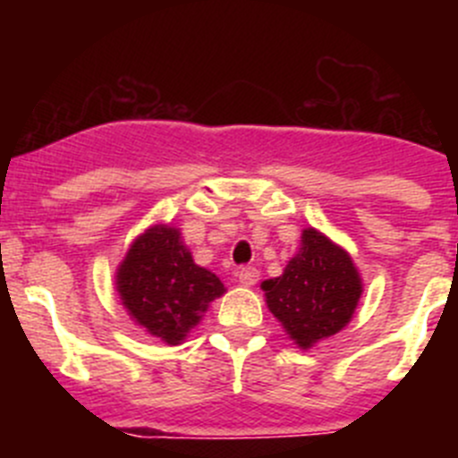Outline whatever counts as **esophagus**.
<instances>
[{
  "mask_svg": "<svg viewBox=\"0 0 458 458\" xmlns=\"http://www.w3.org/2000/svg\"><path fill=\"white\" fill-rule=\"evenodd\" d=\"M258 276H260V271H258L256 267H240L238 283L242 284V287H253V284L258 283Z\"/></svg>",
  "mask_w": 458,
  "mask_h": 458,
  "instance_id": "34e87169",
  "label": "esophagus"
}]
</instances>
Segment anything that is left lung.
I'll return each instance as SVG.
<instances>
[{"label": "left lung", "mask_w": 458, "mask_h": 458, "mask_svg": "<svg viewBox=\"0 0 458 458\" xmlns=\"http://www.w3.org/2000/svg\"><path fill=\"white\" fill-rule=\"evenodd\" d=\"M267 307L301 350L341 332L354 316L363 280L350 253L316 229H305L301 249L283 276L260 284Z\"/></svg>", "instance_id": "8db88e82"}]
</instances>
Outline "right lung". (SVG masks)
I'll list each match as a JSON object with an SVG mask.
<instances>
[{"label": "right lung", "instance_id": "1", "mask_svg": "<svg viewBox=\"0 0 458 458\" xmlns=\"http://www.w3.org/2000/svg\"><path fill=\"white\" fill-rule=\"evenodd\" d=\"M115 284L131 318L166 345H180L225 293L218 276L193 262L180 231L169 225H153L133 240Z\"/></svg>", "mask_w": 458, "mask_h": 458}]
</instances>
